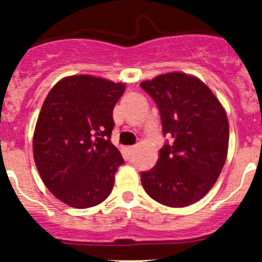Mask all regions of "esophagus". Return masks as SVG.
<instances>
[{"mask_svg":"<svg viewBox=\"0 0 262 262\" xmlns=\"http://www.w3.org/2000/svg\"><path fill=\"white\" fill-rule=\"evenodd\" d=\"M136 146H130V147H128V148H126V149H128V153H129V155H133V153L134 152H136Z\"/></svg>","mask_w":262,"mask_h":262,"instance_id":"esophagus-1","label":"esophagus"}]
</instances>
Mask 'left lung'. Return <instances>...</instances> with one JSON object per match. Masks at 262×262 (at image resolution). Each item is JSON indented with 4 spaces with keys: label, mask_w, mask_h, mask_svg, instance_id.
<instances>
[{
    "label": "left lung",
    "mask_w": 262,
    "mask_h": 262,
    "mask_svg": "<svg viewBox=\"0 0 262 262\" xmlns=\"http://www.w3.org/2000/svg\"><path fill=\"white\" fill-rule=\"evenodd\" d=\"M141 87L152 97L170 142L153 168L141 172L152 199L172 208L202 199L221 175L228 152L226 112L202 81L185 73L161 75Z\"/></svg>",
    "instance_id": "obj_1"
}]
</instances>
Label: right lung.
Segmentation results:
<instances>
[{"label": "right lung", "mask_w": 262, "mask_h": 262, "mask_svg": "<svg viewBox=\"0 0 262 262\" xmlns=\"http://www.w3.org/2000/svg\"><path fill=\"white\" fill-rule=\"evenodd\" d=\"M125 86L71 76L50 90L34 133V160L53 195L84 209L104 202L123 157L112 143L113 110Z\"/></svg>", "instance_id": "right-lung-1"}]
</instances>
